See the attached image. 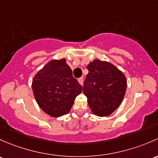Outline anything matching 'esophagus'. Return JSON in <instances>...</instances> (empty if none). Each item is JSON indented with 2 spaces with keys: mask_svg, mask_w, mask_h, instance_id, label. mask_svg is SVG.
<instances>
[{
  "mask_svg": "<svg viewBox=\"0 0 158 158\" xmlns=\"http://www.w3.org/2000/svg\"><path fill=\"white\" fill-rule=\"evenodd\" d=\"M78 82L80 83L81 85H83V84H84V79H83V77H80V78H78Z\"/></svg>",
  "mask_w": 158,
  "mask_h": 158,
  "instance_id": "1",
  "label": "esophagus"
}]
</instances>
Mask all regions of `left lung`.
Returning <instances> with one entry per match:
<instances>
[{"label":"left lung","instance_id":"left-lung-1","mask_svg":"<svg viewBox=\"0 0 158 158\" xmlns=\"http://www.w3.org/2000/svg\"><path fill=\"white\" fill-rule=\"evenodd\" d=\"M83 92L87 97L92 113L106 116L120 105L126 94L127 82L123 73L113 64L94 60L87 66Z\"/></svg>","mask_w":158,"mask_h":158}]
</instances>
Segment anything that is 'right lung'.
<instances>
[{
  "instance_id": "add662e5",
  "label": "right lung",
  "mask_w": 158,
  "mask_h": 158,
  "mask_svg": "<svg viewBox=\"0 0 158 158\" xmlns=\"http://www.w3.org/2000/svg\"><path fill=\"white\" fill-rule=\"evenodd\" d=\"M32 87L38 105L52 117L69 113L75 97L82 92L64 58L47 63L35 75Z\"/></svg>"
}]
</instances>
